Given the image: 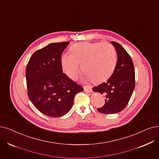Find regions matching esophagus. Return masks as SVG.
<instances>
[{
    "instance_id": "esophagus-1",
    "label": "esophagus",
    "mask_w": 159,
    "mask_h": 159,
    "mask_svg": "<svg viewBox=\"0 0 159 159\" xmlns=\"http://www.w3.org/2000/svg\"><path fill=\"white\" fill-rule=\"evenodd\" d=\"M84 90L86 93H91L92 92V88L90 86H84Z\"/></svg>"
}]
</instances>
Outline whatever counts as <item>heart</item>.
<instances>
[{
	"mask_svg": "<svg viewBox=\"0 0 159 159\" xmlns=\"http://www.w3.org/2000/svg\"><path fill=\"white\" fill-rule=\"evenodd\" d=\"M71 54L61 57L63 70L67 77L76 80L82 71L86 78L96 83L104 82L113 74L118 61L115 47L110 43L82 42L71 47Z\"/></svg>",
	"mask_w": 159,
	"mask_h": 159,
	"instance_id": "heart-1",
	"label": "heart"
}]
</instances>
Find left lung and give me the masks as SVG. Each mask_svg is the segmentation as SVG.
<instances>
[{
	"mask_svg": "<svg viewBox=\"0 0 159 159\" xmlns=\"http://www.w3.org/2000/svg\"><path fill=\"white\" fill-rule=\"evenodd\" d=\"M118 56L115 70L107 82L93 88V91L105 95V104L98 110L102 114H115L126 107L135 87L133 61L125 49L111 41Z\"/></svg>",
	"mask_w": 159,
	"mask_h": 159,
	"instance_id": "left-lung-1",
	"label": "left lung"
}]
</instances>
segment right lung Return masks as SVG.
Wrapping results in <instances>:
<instances>
[{
	"instance_id": "right-lung-1",
	"label": "right lung",
	"mask_w": 159,
	"mask_h": 159,
	"mask_svg": "<svg viewBox=\"0 0 159 159\" xmlns=\"http://www.w3.org/2000/svg\"><path fill=\"white\" fill-rule=\"evenodd\" d=\"M70 41L50 43L34 52L26 68L28 96L42 114L53 118L71 110L75 95L83 88L63 73L61 57Z\"/></svg>"
}]
</instances>
